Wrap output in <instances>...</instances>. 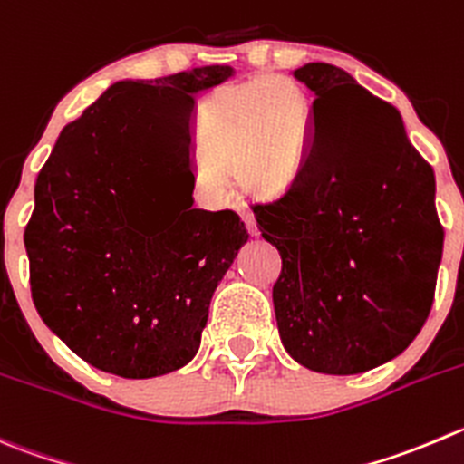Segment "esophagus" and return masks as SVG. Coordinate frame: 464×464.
I'll return each mask as SVG.
<instances>
[{
  "instance_id": "1",
  "label": "esophagus",
  "mask_w": 464,
  "mask_h": 464,
  "mask_svg": "<svg viewBox=\"0 0 464 464\" xmlns=\"http://www.w3.org/2000/svg\"><path fill=\"white\" fill-rule=\"evenodd\" d=\"M240 218H242V222H245V227H246V231H249V236H258V227H256L254 215H251L246 208H240Z\"/></svg>"
}]
</instances>
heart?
I'll return each mask as SVG.
<instances>
[{
    "label": "heart",
    "mask_w": 464,
    "mask_h": 464,
    "mask_svg": "<svg viewBox=\"0 0 464 464\" xmlns=\"http://www.w3.org/2000/svg\"><path fill=\"white\" fill-rule=\"evenodd\" d=\"M308 138V99L285 76L231 85L201 103L195 145L208 165L201 177L218 186L219 169L233 168L251 195H267L285 183Z\"/></svg>",
    "instance_id": "b5f03b06"
}]
</instances>
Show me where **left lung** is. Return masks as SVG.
Wrapping results in <instances>:
<instances>
[{"label":"left lung","mask_w":464,"mask_h":464,"mask_svg":"<svg viewBox=\"0 0 464 464\" xmlns=\"http://www.w3.org/2000/svg\"><path fill=\"white\" fill-rule=\"evenodd\" d=\"M314 94L308 151L285 195L256 204L278 249V335L299 365L362 374L408 349L430 313L444 231L433 168L401 115L328 63L292 72Z\"/></svg>","instance_id":"obj_1"}]
</instances>
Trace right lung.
Listing matches in <instances>:
<instances>
[{"mask_svg": "<svg viewBox=\"0 0 464 464\" xmlns=\"http://www.w3.org/2000/svg\"><path fill=\"white\" fill-rule=\"evenodd\" d=\"M233 76L195 67L112 83L67 124L35 181L24 231L31 296L79 358L124 379L163 376L195 358L215 287L249 240L233 210L192 208L195 94ZM173 160L184 206L149 197L155 145Z\"/></svg>", "mask_w": 464, "mask_h": 464, "instance_id": "obj_1", "label": "right lung"}]
</instances>
